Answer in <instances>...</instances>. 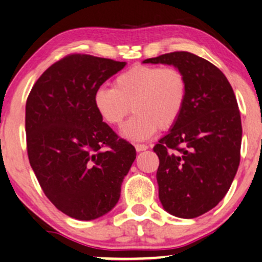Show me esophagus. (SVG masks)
<instances>
[{"label": "esophagus", "mask_w": 262, "mask_h": 262, "mask_svg": "<svg viewBox=\"0 0 262 262\" xmlns=\"http://www.w3.org/2000/svg\"><path fill=\"white\" fill-rule=\"evenodd\" d=\"M135 148H136L137 151H143L148 149L147 144H135Z\"/></svg>", "instance_id": "1"}]
</instances>
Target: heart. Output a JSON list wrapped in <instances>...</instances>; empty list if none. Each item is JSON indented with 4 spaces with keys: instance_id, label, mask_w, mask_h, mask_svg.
Here are the masks:
<instances>
[{
    "instance_id": "heart-1",
    "label": "heart",
    "mask_w": 262,
    "mask_h": 262,
    "mask_svg": "<svg viewBox=\"0 0 262 262\" xmlns=\"http://www.w3.org/2000/svg\"><path fill=\"white\" fill-rule=\"evenodd\" d=\"M187 101V80L172 67L135 66L114 80V89L99 87L93 95L98 115L109 126H120L128 113L135 115L121 135L130 141H144L180 120Z\"/></svg>"
}]
</instances>
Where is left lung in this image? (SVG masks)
Wrapping results in <instances>:
<instances>
[{
	"instance_id": "8db88e82",
	"label": "left lung",
	"mask_w": 262,
	"mask_h": 262,
	"mask_svg": "<svg viewBox=\"0 0 262 262\" xmlns=\"http://www.w3.org/2000/svg\"><path fill=\"white\" fill-rule=\"evenodd\" d=\"M143 63L173 66L186 76L182 115L153 150L163 208L181 219L198 217L221 202L239 166L237 99L224 73L193 53L171 52Z\"/></svg>"
}]
</instances>
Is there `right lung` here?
Returning <instances> with one entry per match:
<instances>
[{"instance_id":"1","label":"right lung","mask_w":262,"mask_h":262,"mask_svg":"<svg viewBox=\"0 0 262 262\" xmlns=\"http://www.w3.org/2000/svg\"><path fill=\"white\" fill-rule=\"evenodd\" d=\"M125 62L69 54L32 86L25 106L27 149L42 190L76 220L101 217L120 198L136 149L103 122L93 95Z\"/></svg>"}]
</instances>
